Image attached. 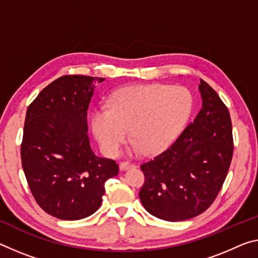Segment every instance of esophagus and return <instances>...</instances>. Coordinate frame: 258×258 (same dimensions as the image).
<instances>
[{
	"mask_svg": "<svg viewBox=\"0 0 258 258\" xmlns=\"http://www.w3.org/2000/svg\"><path fill=\"white\" fill-rule=\"evenodd\" d=\"M119 167L121 171H125V170H128V169H132V167H136L134 164H131L128 162H121L119 164Z\"/></svg>",
	"mask_w": 258,
	"mask_h": 258,
	"instance_id": "1",
	"label": "esophagus"
}]
</instances>
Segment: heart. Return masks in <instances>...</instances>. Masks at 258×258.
Masks as SVG:
<instances>
[{
    "mask_svg": "<svg viewBox=\"0 0 258 258\" xmlns=\"http://www.w3.org/2000/svg\"><path fill=\"white\" fill-rule=\"evenodd\" d=\"M193 110V97L183 87L138 85L116 92L110 107L92 114V128L102 150L116 156L128 136L133 153L153 155L166 149L180 134Z\"/></svg>",
    "mask_w": 258,
    "mask_h": 258,
    "instance_id": "obj_1",
    "label": "heart"
}]
</instances>
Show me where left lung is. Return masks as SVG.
<instances>
[{
    "label": "left lung",
    "mask_w": 258,
    "mask_h": 258,
    "mask_svg": "<svg viewBox=\"0 0 258 258\" xmlns=\"http://www.w3.org/2000/svg\"><path fill=\"white\" fill-rule=\"evenodd\" d=\"M202 109L170 148L140 167L142 206L155 217L180 222L206 211L217 198L233 155L232 122L226 105L204 80Z\"/></svg>",
    "instance_id": "8db88e82"
}]
</instances>
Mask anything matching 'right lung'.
I'll return each mask as SVG.
<instances>
[{
  "mask_svg": "<svg viewBox=\"0 0 258 258\" xmlns=\"http://www.w3.org/2000/svg\"><path fill=\"white\" fill-rule=\"evenodd\" d=\"M103 78L63 76L43 88L26 111L20 155L36 203L56 218L78 220L102 203L104 183L118 174L112 159L94 154L87 110Z\"/></svg>",
  "mask_w": 258,
  "mask_h": 258,
  "instance_id": "add662e5",
  "label": "right lung"
}]
</instances>
